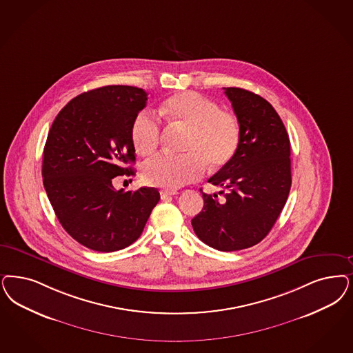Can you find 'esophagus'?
<instances>
[{"label": "esophagus", "instance_id": "1", "mask_svg": "<svg viewBox=\"0 0 353 353\" xmlns=\"http://www.w3.org/2000/svg\"><path fill=\"white\" fill-rule=\"evenodd\" d=\"M177 194H179V193H177L176 190H161V192H160L161 199H167V198H170V196Z\"/></svg>", "mask_w": 353, "mask_h": 353}]
</instances>
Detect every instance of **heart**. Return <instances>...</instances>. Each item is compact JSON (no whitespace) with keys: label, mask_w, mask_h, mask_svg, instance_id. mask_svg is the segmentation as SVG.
Here are the masks:
<instances>
[{"label":"heart","mask_w":353,"mask_h":353,"mask_svg":"<svg viewBox=\"0 0 353 353\" xmlns=\"http://www.w3.org/2000/svg\"><path fill=\"white\" fill-rule=\"evenodd\" d=\"M160 113L168 121L189 130L183 155L159 154L147 160L142 177L147 183L164 189H179L205 172L227 165L241 145V123L232 112L196 92L185 91L164 100ZM161 126L155 114L143 110L132 125V141L137 152L151 155L160 143Z\"/></svg>","instance_id":"1"}]
</instances>
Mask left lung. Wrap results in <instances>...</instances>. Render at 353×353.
I'll list each match as a JSON object with an SVG mask.
<instances>
[{
  "label": "left lung",
  "instance_id": "1",
  "mask_svg": "<svg viewBox=\"0 0 353 353\" xmlns=\"http://www.w3.org/2000/svg\"><path fill=\"white\" fill-rule=\"evenodd\" d=\"M224 94L241 123V145L208 179L228 192L202 193L205 205L192 225L208 246L234 252L261 243L279 218L291 190V143L268 100L239 87H224Z\"/></svg>",
  "mask_w": 353,
  "mask_h": 353
}]
</instances>
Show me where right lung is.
<instances>
[{
	"label": "right lung",
	"instance_id": "obj_1",
	"mask_svg": "<svg viewBox=\"0 0 353 353\" xmlns=\"http://www.w3.org/2000/svg\"><path fill=\"white\" fill-rule=\"evenodd\" d=\"M145 90L104 85L72 99L57 114L43 154V183L63 230L85 248L110 253L141 236L160 199L158 189L116 190L134 174L132 125L146 107Z\"/></svg>",
	"mask_w": 353,
	"mask_h": 353
}]
</instances>
